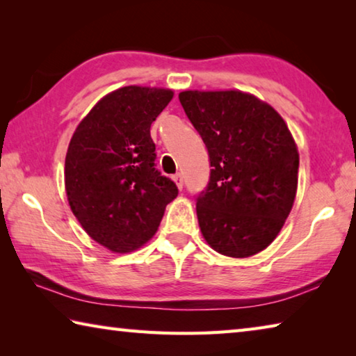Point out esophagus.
Listing matches in <instances>:
<instances>
[{"label":"esophagus","instance_id":"1","mask_svg":"<svg viewBox=\"0 0 356 356\" xmlns=\"http://www.w3.org/2000/svg\"><path fill=\"white\" fill-rule=\"evenodd\" d=\"M172 180H174V182H176V185L179 186L180 190L184 188V177H182V174H180V172L174 174V176H172Z\"/></svg>","mask_w":356,"mask_h":356}]
</instances>
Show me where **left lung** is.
Instances as JSON below:
<instances>
[{
	"instance_id": "8db88e82",
	"label": "left lung",
	"mask_w": 356,
	"mask_h": 356,
	"mask_svg": "<svg viewBox=\"0 0 356 356\" xmlns=\"http://www.w3.org/2000/svg\"><path fill=\"white\" fill-rule=\"evenodd\" d=\"M209 152V184L196 195L204 238L215 251L248 257L278 236L298 184V150L282 118L240 91L179 94Z\"/></svg>"
}]
</instances>
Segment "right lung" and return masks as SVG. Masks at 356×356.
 <instances>
[{
	"label": "right lung",
	"mask_w": 356,
	"mask_h": 356,
	"mask_svg": "<svg viewBox=\"0 0 356 356\" xmlns=\"http://www.w3.org/2000/svg\"><path fill=\"white\" fill-rule=\"evenodd\" d=\"M172 91L125 86L105 95L72 136L65 155L70 209L95 242L129 252L152 238L177 185L155 168L150 125Z\"/></svg>",
	"instance_id": "right-lung-1"
}]
</instances>
